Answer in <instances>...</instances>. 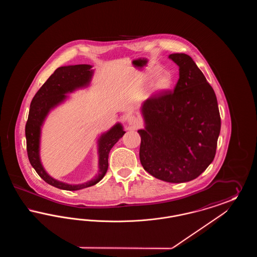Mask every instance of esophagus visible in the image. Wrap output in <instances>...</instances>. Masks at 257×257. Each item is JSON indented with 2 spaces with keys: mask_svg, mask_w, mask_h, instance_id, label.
I'll return each instance as SVG.
<instances>
[{
  "mask_svg": "<svg viewBox=\"0 0 257 257\" xmlns=\"http://www.w3.org/2000/svg\"><path fill=\"white\" fill-rule=\"evenodd\" d=\"M127 123H128V125H130L131 127L137 128V127L140 126L141 121H140V119H139L137 116L130 115V116H128V118H127Z\"/></svg>",
  "mask_w": 257,
  "mask_h": 257,
  "instance_id": "1",
  "label": "esophagus"
}]
</instances>
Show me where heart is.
Wrapping results in <instances>:
<instances>
[{
	"instance_id": "1",
	"label": "heart",
	"mask_w": 257,
	"mask_h": 257,
	"mask_svg": "<svg viewBox=\"0 0 257 257\" xmlns=\"http://www.w3.org/2000/svg\"><path fill=\"white\" fill-rule=\"evenodd\" d=\"M172 84L171 74L162 73L159 75L152 84V89L155 93H161L168 90Z\"/></svg>"
}]
</instances>
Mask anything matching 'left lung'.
<instances>
[{"instance_id":"left-lung-1","label":"left lung","mask_w":257,"mask_h":257,"mask_svg":"<svg viewBox=\"0 0 257 257\" xmlns=\"http://www.w3.org/2000/svg\"><path fill=\"white\" fill-rule=\"evenodd\" d=\"M169 58L179 66V79L173 90L143 104L140 160L155 178L183 183L198 177L215 158L220 111L214 89L193 59L182 53Z\"/></svg>"}]
</instances>
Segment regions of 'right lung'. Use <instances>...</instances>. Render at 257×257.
I'll use <instances>...</instances> for the list:
<instances>
[{
	"label": "right lung",
	"mask_w": 257,
	"mask_h": 257,
	"mask_svg": "<svg viewBox=\"0 0 257 257\" xmlns=\"http://www.w3.org/2000/svg\"><path fill=\"white\" fill-rule=\"evenodd\" d=\"M89 64H77L61 66L55 70L49 79L43 84L36 95L33 98L28 120L26 123L25 133L27 140V152L31 165L36 170L37 174L51 186L66 191H77L97 184L108 171L109 153L120 138L125 134L122 125L116 123L109 131L101 135L98 140V154H99V172L97 175L86 183L71 185L54 179L44 170L40 156V134L41 126L44 122L50 110L62 103L66 98V93L86 87L89 85L93 70Z\"/></svg>",
	"instance_id": "add662e5"
}]
</instances>
